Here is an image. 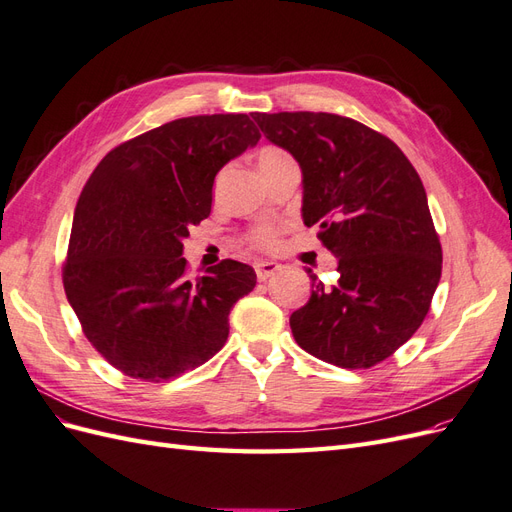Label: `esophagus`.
I'll return each mask as SVG.
<instances>
[{
  "instance_id": "esophagus-1",
  "label": "esophagus",
  "mask_w": 512,
  "mask_h": 512,
  "mask_svg": "<svg viewBox=\"0 0 512 512\" xmlns=\"http://www.w3.org/2000/svg\"><path fill=\"white\" fill-rule=\"evenodd\" d=\"M254 271H256V277L260 282H267L271 275H275L277 271H280V265L277 262H267V260H260L254 265Z\"/></svg>"
}]
</instances>
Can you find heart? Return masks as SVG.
Listing matches in <instances>:
<instances>
[{
	"label": "heart",
	"instance_id": "obj_1",
	"mask_svg": "<svg viewBox=\"0 0 512 512\" xmlns=\"http://www.w3.org/2000/svg\"><path fill=\"white\" fill-rule=\"evenodd\" d=\"M288 158H290L288 153L280 147H273V145L262 147L258 151L260 173H265V170H269L271 166L280 164ZM277 241H280V228L271 226V224H260V226H254L250 232H247V243L254 245V247H260V250H273Z\"/></svg>",
	"mask_w": 512,
	"mask_h": 512
}]
</instances>
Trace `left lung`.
<instances>
[{
  "label": "left lung",
  "instance_id": "obj_1",
  "mask_svg": "<svg viewBox=\"0 0 512 512\" xmlns=\"http://www.w3.org/2000/svg\"><path fill=\"white\" fill-rule=\"evenodd\" d=\"M303 173V220L339 258V277L292 312L297 344L344 369H369L421 327L442 273L427 194L391 138L333 113H252Z\"/></svg>",
  "mask_w": 512,
  "mask_h": 512
}]
</instances>
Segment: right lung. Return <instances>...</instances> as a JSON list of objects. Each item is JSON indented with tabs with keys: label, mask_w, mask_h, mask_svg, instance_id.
<instances>
[{
	"label": "right lung",
	"mask_w": 512,
	"mask_h": 512,
	"mask_svg": "<svg viewBox=\"0 0 512 512\" xmlns=\"http://www.w3.org/2000/svg\"><path fill=\"white\" fill-rule=\"evenodd\" d=\"M258 141L243 113L183 117L117 145L87 179L61 277L89 344L121 374L164 382L226 344L256 273L226 258L190 275L181 241L209 218L218 170Z\"/></svg>",
	"instance_id": "right-lung-1"
}]
</instances>
